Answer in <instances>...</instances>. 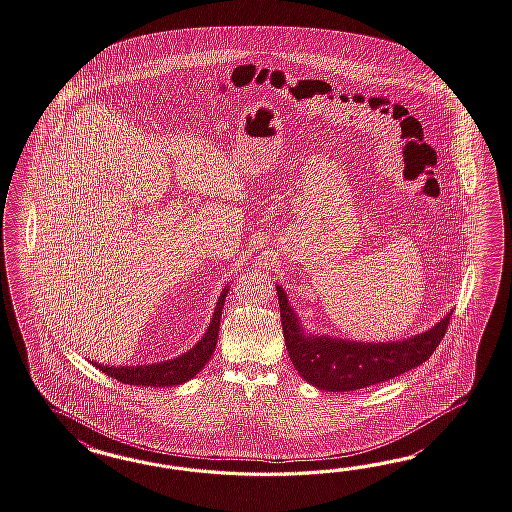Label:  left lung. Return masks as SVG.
Here are the masks:
<instances>
[{
  "label": "left lung",
  "instance_id": "left-lung-1",
  "mask_svg": "<svg viewBox=\"0 0 512 512\" xmlns=\"http://www.w3.org/2000/svg\"><path fill=\"white\" fill-rule=\"evenodd\" d=\"M275 288L290 361L312 387L329 392L370 387L420 366L446 335L453 314L449 311L435 327L405 340L377 344L342 340L305 333L298 314L288 305L285 290L279 285Z\"/></svg>",
  "mask_w": 512,
  "mask_h": 512
}]
</instances>
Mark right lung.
I'll return each instance as SVG.
<instances>
[{
  "label": "right lung",
  "mask_w": 512,
  "mask_h": 512,
  "mask_svg": "<svg viewBox=\"0 0 512 512\" xmlns=\"http://www.w3.org/2000/svg\"><path fill=\"white\" fill-rule=\"evenodd\" d=\"M229 287H225L216 301L211 324L207 327L205 335L200 342L187 353L170 359V361L157 362V364H137V366H103L92 361L96 368H100L103 374L111 375L125 385H137V387H175L183 385L194 375H198L201 368L211 361L212 353L218 342L220 331V318L224 309L225 296Z\"/></svg>",
  "instance_id": "right-lung-1"
}]
</instances>
